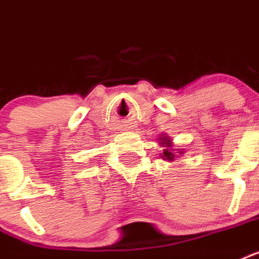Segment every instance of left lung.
I'll return each mask as SVG.
<instances>
[{"instance_id": "obj_1", "label": "left lung", "mask_w": 259, "mask_h": 259, "mask_svg": "<svg viewBox=\"0 0 259 259\" xmlns=\"http://www.w3.org/2000/svg\"><path fill=\"white\" fill-rule=\"evenodd\" d=\"M158 144L163 148L161 157L165 161H176V158H178L181 154H184L182 149L174 148L173 140L169 136H166V134H159Z\"/></svg>"}]
</instances>
